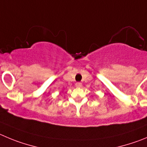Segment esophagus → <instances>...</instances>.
Listing matches in <instances>:
<instances>
[{"label":"esophagus","instance_id":"1","mask_svg":"<svg viewBox=\"0 0 147 147\" xmlns=\"http://www.w3.org/2000/svg\"><path fill=\"white\" fill-rule=\"evenodd\" d=\"M75 86H76L77 88L82 87V83H80V82H77V83H75Z\"/></svg>","mask_w":147,"mask_h":147}]
</instances>
